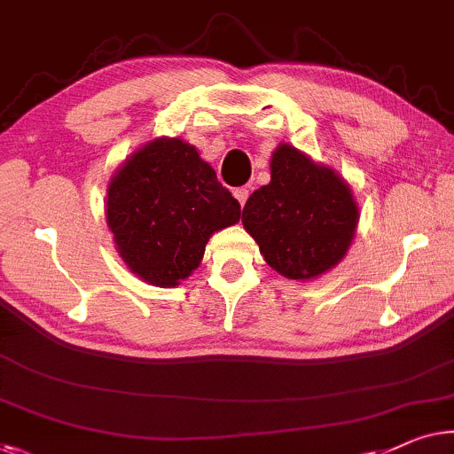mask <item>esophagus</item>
<instances>
[{"label":"esophagus","mask_w":454,"mask_h":454,"mask_svg":"<svg viewBox=\"0 0 454 454\" xmlns=\"http://www.w3.org/2000/svg\"><path fill=\"white\" fill-rule=\"evenodd\" d=\"M233 194H235V199L239 200V205L243 207V205H246L247 196H249V188H246V186H243V188H235Z\"/></svg>","instance_id":"34e87169"}]
</instances>
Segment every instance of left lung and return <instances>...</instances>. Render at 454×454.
Returning a JSON list of instances; mask_svg holds the SVG:
<instances>
[{
    "instance_id": "left-lung-1",
    "label": "left lung",
    "mask_w": 454,
    "mask_h": 454,
    "mask_svg": "<svg viewBox=\"0 0 454 454\" xmlns=\"http://www.w3.org/2000/svg\"><path fill=\"white\" fill-rule=\"evenodd\" d=\"M358 216L352 190L338 172L280 143L270 160V184L249 196L241 223L268 266L285 278L311 280L340 264Z\"/></svg>"
}]
</instances>
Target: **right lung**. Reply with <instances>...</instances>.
<instances>
[{
	"mask_svg": "<svg viewBox=\"0 0 454 454\" xmlns=\"http://www.w3.org/2000/svg\"><path fill=\"white\" fill-rule=\"evenodd\" d=\"M241 207L182 139L149 141L108 184L106 223L129 270L178 286L200 264L208 238L239 221Z\"/></svg>",
	"mask_w": 454,
	"mask_h": 454,
	"instance_id": "right-lung-1",
	"label": "right lung"
}]
</instances>
